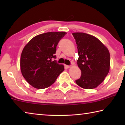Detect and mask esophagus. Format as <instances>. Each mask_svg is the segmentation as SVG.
Listing matches in <instances>:
<instances>
[{"mask_svg": "<svg viewBox=\"0 0 125 125\" xmlns=\"http://www.w3.org/2000/svg\"><path fill=\"white\" fill-rule=\"evenodd\" d=\"M65 67L67 68H69L71 67V65H65Z\"/></svg>", "mask_w": 125, "mask_h": 125, "instance_id": "obj_1", "label": "esophagus"}]
</instances>
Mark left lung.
<instances>
[{
    "label": "left lung",
    "mask_w": 125,
    "mask_h": 125,
    "mask_svg": "<svg viewBox=\"0 0 125 125\" xmlns=\"http://www.w3.org/2000/svg\"><path fill=\"white\" fill-rule=\"evenodd\" d=\"M72 35L79 55L77 64L82 72L81 77L75 80L76 83L86 89L95 88L109 73L110 66L109 50L92 35L83 32H75Z\"/></svg>",
    "instance_id": "1"
}]
</instances>
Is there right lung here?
<instances>
[{"mask_svg":"<svg viewBox=\"0 0 125 125\" xmlns=\"http://www.w3.org/2000/svg\"><path fill=\"white\" fill-rule=\"evenodd\" d=\"M65 34V32L42 33L25 46L21 55V71L33 87L39 89L49 87L64 71L63 65L52 59L56 58V47Z\"/></svg>","mask_w":125,"mask_h":125,"instance_id":"1","label":"right lung"}]
</instances>
